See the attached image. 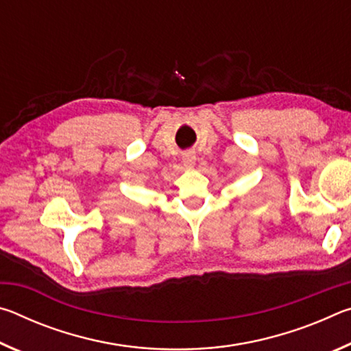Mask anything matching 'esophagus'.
<instances>
[{"label":"esophagus","mask_w":351,"mask_h":351,"mask_svg":"<svg viewBox=\"0 0 351 351\" xmlns=\"http://www.w3.org/2000/svg\"><path fill=\"white\" fill-rule=\"evenodd\" d=\"M195 161H197V156H195L193 152H186L182 154V162L186 167H193Z\"/></svg>","instance_id":"obj_1"}]
</instances>
